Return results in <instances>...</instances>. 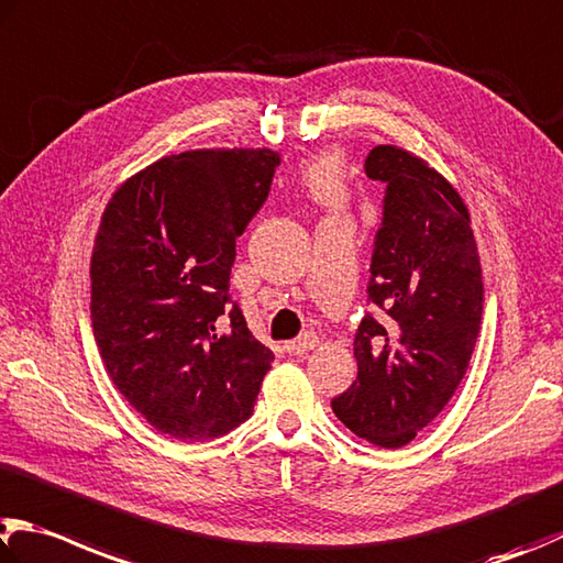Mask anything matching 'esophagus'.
I'll use <instances>...</instances> for the list:
<instances>
[{"mask_svg": "<svg viewBox=\"0 0 563 563\" xmlns=\"http://www.w3.org/2000/svg\"><path fill=\"white\" fill-rule=\"evenodd\" d=\"M317 344H320V340H317V334L314 332H305L302 336H298V340H292V342L285 344V352L292 354V356H302V354L312 352Z\"/></svg>", "mask_w": 563, "mask_h": 563, "instance_id": "1", "label": "esophagus"}]
</instances>
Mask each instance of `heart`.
Here are the masks:
<instances>
[{
    "label": "heart",
    "mask_w": 563,
    "mask_h": 563,
    "mask_svg": "<svg viewBox=\"0 0 563 563\" xmlns=\"http://www.w3.org/2000/svg\"><path fill=\"white\" fill-rule=\"evenodd\" d=\"M302 184L310 191L314 201H320L322 207L340 211L346 203V187L342 179L340 159L334 155H320L314 157L308 167L302 169Z\"/></svg>",
    "instance_id": "b5f03b06"
}]
</instances>
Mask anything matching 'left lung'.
I'll return each mask as SVG.
<instances>
[{
	"label": "left lung",
	"instance_id": "1",
	"mask_svg": "<svg viewBox=\"0 0 563 563\" xmlns=\"http://www.w3.org/2000/svg\"><path fill=\"white\" fill-rule=\"evenodd\" d=\"M386 187L369 300L354 336L356 382L332 401L340 421L379 448H401L457 391L483 322V268L457 189L396 145L366 157Z\"/></svg>",
	"mask_w": 563,
	"mask_h": 563
}]
</instances>
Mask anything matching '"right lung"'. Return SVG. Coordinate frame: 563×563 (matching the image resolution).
Segmentation results:
<instances>
[{"label":"right lung","mask_w":563,"mask_h":563,"mask_svg":"<svg viewBox=\"0 0 563 563\" xmlns=\"http://www.w3.org/2000/svg\"><path fill=\"white\" fill-rule=\"evenodd\" d=\"M268 147L189 150L125 179L90 255V322L128 404L177 441L249 421L273 352L229 298L236 239L271 191Z\"/></svg>","instance_id":"add662e5"}]
</instances>
